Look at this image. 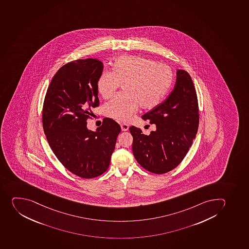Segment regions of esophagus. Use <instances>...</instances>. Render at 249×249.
Instances as JSON below:
<instances>
[{"mask_svg":"<svg viewBox=\"0 0 249 249\" xmlns=\"http://www.w3.org/2000/svg\"><path fill=\"white\" fill-rule=\"evenodd\" d=\"M121 129L123 131H126V130H128V129H129V125L126 124H122Z\"/></svg>","mask_w":249,"mask_h":249,"instance_id":"obj_1","label":"esophagus"}]
</instances>
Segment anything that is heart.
Listing matches in <instances>:
<instances>
[{
  "label": "heart",
  "instance_id": "heart-1",
  "mask_svg": "<svg viewBox=\"0 0 249 249\" xmlns=\"http://www.w3.org/2000/svg\"><path fill=\"white\" fill-rule=\"evenodd\" d=\"M173 71L167 65L140 56H121L114 60L111 71L98 76L96 87L103 98H110L119 84L124 92L104 107L106 115L128 121L140 105L143 109L157 107L173 83Z\"/></svg>",
  "mask_w": 249,
  "mask_h": 249
}]
</instances>
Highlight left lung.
I'll list each match as a JSON object with an SVG mask.
<instances>
[{
    "mask_svg": "<svg viewBox=\"0 0 249 249\" xmlns=\"http://www.w3.org/2000/svg\"><path fill=\"white\" fill-rule=\"evenodd\" d=\"M142 119L156 129L146 135L140 128L130 126L137 162L152 173L173 170L184 159L198 130V100L189 73L177 71L176 85L167 99Z\"/></svg>",
    "mask_w": 249,
    "mask_h": 249,
    "instance_id": "obj_1",
    "label": "left lung"
}]
</instances>
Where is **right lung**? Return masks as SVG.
Masks as SVG:
<instances>
[{
    "label": "right lung",
    "instance_id": "add662e5",
    "mask_svg": "<svg viewBox=\"0 0 249 249\" xmlns=\"http://www.w3.org/2000/svg\"><path fill=\"white\" fill-rule=\"evenodd\" d=\"M103 63L95 58L69 62L53 76L42 112L44 132L57 160L84 178L104 173L110 165L120 125L106 118L95 130L87 119L99 100L96 82Z\"/></svg>",
    "mask_w": 249,
    "mask_h": 249
}]
</instances>
